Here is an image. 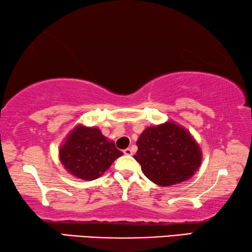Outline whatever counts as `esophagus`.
<instances>
[{
  "label": "esophagus",
  "instance_id": "34e87169",
  "mask_svg": "<svg viewBox=\"0 0 252 252\" xmlns=\"http://www.w3.org/2000/svg\"><path fill=\"white\" fill-rule=\"evenodd\" d=\"M123 153L125 154V155H128V156H130V155H133V151H131L130 148H126V149H124L123 151Z\"/></svg>",
  "mask_w": 252,
  "mask_h": 252
}]
</instances>
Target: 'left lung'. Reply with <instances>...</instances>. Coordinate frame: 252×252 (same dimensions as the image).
I'll return each mask as SVG.
<instances>
[{
    "label": "left lung",
    "mask_w": 252,
    "mask_h": 252,
    "mask_svg": "<svg viewBox=\"0 0 252 252\" xmlns=\"http://www.w3.org/2000/svg\"><path fill=\"white\" fill-rule=\"evenodd\" d=\"M134 158L146 177L166 187L186 182L201 164V151L195 138L174 122L149 126L140 134Z\"/></svg>",
    "instance_id": "obj_1"
}]
</instances>
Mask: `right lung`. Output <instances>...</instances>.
Masks as SVG:
<instances>
[{
	"label": "right lung",
	"mask_w": 252,
	"mask_h": 252,
	"mask_svg": "<svg viewBox=\"0 0 252 252\" xmlns=\"http://www.w3.org/2000/svg\"><path fill=\"white\" fill-rule=\"evenodd\" d=\"M123 153L99 128L77 125L60 148V160L65 169L83 180L100 177Z\"/></svg>",
	"instance_id": "add662e5"
}]
</instances>
